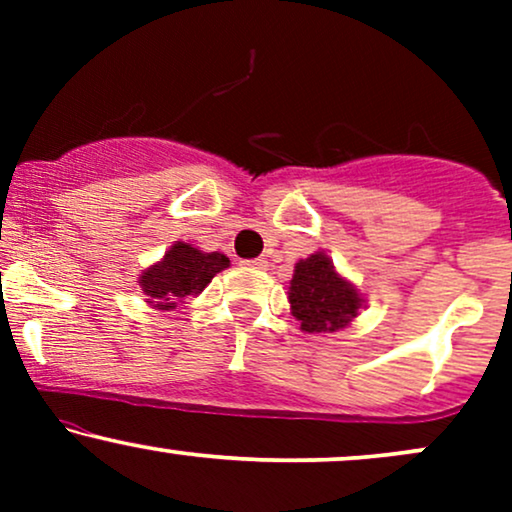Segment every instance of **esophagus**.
Segmentation results:
<instances>
[{
    "label": "esophagus",
    "mask_w": 512,
    "mask_h": 512,
    "mask_svg": "<svg viewBox=\"0 0 512 512\" xmlns=\"http://www.w3.org/2000/svg\"><path fill=\"white\" fill-rule=\"evenodd\" d=\"M243 264L248 269H267V260H264V257H255V260H245Z\"/></svg>",
    "instance_id": "obj_1"
}]
</instances>
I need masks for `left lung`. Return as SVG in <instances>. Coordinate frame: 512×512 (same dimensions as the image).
I'll use <instances>...</instances> for the list:
<instances>
[{
  "mask_svg": "<svg viewBox=\"0 0 512 512\" xmlns=\"http://www.w3.org/2000/svg\"><path fill=\"white\" fill-rule=\"evenodd\" d=\"M289 303L301 330L320 334L344 330L363 308V296L339 276L325 252H315L293 269Z\"/></svg>",
  "mask_w": 512,
  "mask_h": 512,
  "instance_id": "left-lung-1",
  "label": "left lung"
}]
</instances>
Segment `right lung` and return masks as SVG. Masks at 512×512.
<instances>
[{
  "label": "right lung",
  "mask_w": 512,
  "mask_h": 512,
  "mask_svg": "<svg viewBox=\"0 0 512 512\" xmlns=\"http://www.w3.org/2000/svg\"><path fill=\"white\" fill-rule=\"evenodd\" d=\"M231 260L221 252H202L190 243L170 245L161 262L151 264L139 276L146 303L156 310H173L187 296H199L211 279L226 269Z\"/></svg>",
  "instance_id": "obj_1"
}]
</instances>
